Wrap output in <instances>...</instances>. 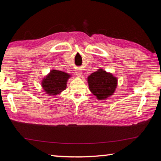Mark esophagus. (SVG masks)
<instances>
[{
  "mask_svg": "<svg viewBox=\"0 0 161 161\" xmlns=\"http://www.w3.org/2000/svg\"><path fill=\"white\" fill-rule=\"evenodd\" d=\"M75 73H76V75L78 76V77H81V75H82V71H81V69H76Z\"/></svg>",
  "mask_w": 161,
  "mask_h": 161,
  "instance_id": "esophagus-1",
  "label": "esophagus"
}]
</instances>
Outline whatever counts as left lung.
Segmentation results:
<instances>
[{
  "instance_id": "left-lung-1",
  "label": "left lung",
  "mask_w": 161,
  "mask_h": 161,
  "mask_svg": "<svg viewBox=\"0 0 161 161\" xmlns=\"http://www.w3.org/2000/svg\"><path fill=\"white\" fill-rule=\"evenodd\" d=\"M87 81L89 90L99 100L106 99L111 96L117 86V79L102 69L91 74Z\"/></svg>"
}]
</instances>
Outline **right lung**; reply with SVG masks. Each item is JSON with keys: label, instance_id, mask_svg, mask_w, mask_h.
Segmentation results:
<instances>
[{"label": "right lung", "instance_id": "obj_1", "mask_svg": "<svg viewBox=\"0 0 161 161\" xmlns=\"http://www.w3.org/2000/svg\"><path fill=\"white\" fill-rule=\"evenodd\" d=\"M70 77V75L61 71L51 70L42 81V86L47 94L57 95L66 89L67 80Z\"/></svg>", "mask_w": 161, "mask_h": 161}]
</instances>
